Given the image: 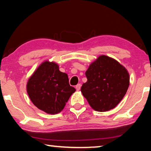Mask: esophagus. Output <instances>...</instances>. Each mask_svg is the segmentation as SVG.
I'll return each instance as SVG.
<instances>
[{
    "label": "esophagus",
    "instance_id": "1",
    "mask_svg": "<svg viewBox=\"0 0 151 151\" xmlns=\"http://www.w3.org/2000/svg\"><path fill=\"white\" fill-rule=\"evenodd\" d=\"M81 84H78L77 85H76V91H79L81 89Z\"/></svg>",
    "mask_w": 151,
    "mask_h": 151
}]
</instances>
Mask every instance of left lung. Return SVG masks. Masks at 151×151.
Masks as SVG:
<instances>
[{
  "label": "left lung",
  "mask_w": 151,
  "mask_h": 151,
  "mask_svg": "<svg viewBox=\"0 0 151 151\" xmlns=\"http://www.w3.org/2000/svg\"><path fill=\"white\" fill-rule=\"evenodd\" d=\"M87 82L81 87L83 95L94 110L114 109L123 99L129 86V74L118 61L101 55L89 66Z\"/></svg>",
  "instance_id": "left-lung-1"
}]
</instances>
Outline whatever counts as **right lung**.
I'll return each instance as SVG.
<instances>
[{
    "label": "right lung",
    "instance_id": "1",
    "mask_svg": "<svg viewBox=\"0 0 151 151\" xmlns=\"http://www.w3.org/2000/svg\"><path fill=\"white\" fill-rule=\"evenodd\" d=\"M27 90L38 109L55 114L63 111L76 89L69 85L67 74L60 72L57 63L45 61L29 79Z\"/></svg>",
    "mask_w": 151,
    "mask_h": 151
}]
</instances>
